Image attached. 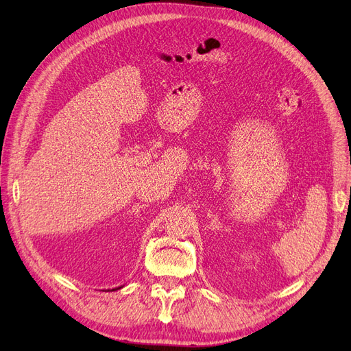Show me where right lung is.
<instances>
[{
	"instance_id": "obj_1",
	"label": "right lung",
	"mask_w": 351,
	"mask_h": 351,
	"mask_svg": "<svg viewBox=\"0 0 351 351\" xmlns=\"http://www.w3.org/2000/svg\"><path fill=\"white\" fill-rule=\"evenodd\" d=\"M119 289H122V286H121V287H115V289H112V290H110V291H114V290H119Z\"/></svg>"
}]
</instances>
